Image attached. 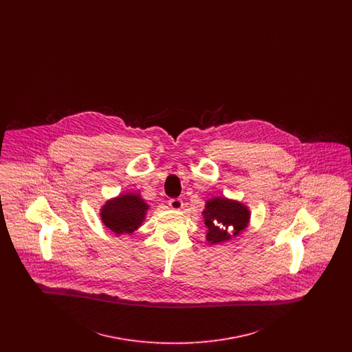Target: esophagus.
I'll return each instance as SVG.
<instances>
[{
  "label": "esophagus",
  "mask_w": 352,
  "mask_h": 352,
  "mask_svg": "<svg viewBox=\"0 0 352 352\" xmlns=\"http://www.w3.org/2000/svg\"><path fill=\"white\" fill-rule=\"evenodd\" d=\"M168 206H170V208H173V210H181V208L184 207V201L179 199V198H171V199L168 201Z\"/></svg>",
  "instance_id": "obj_1"
}]
</instances>
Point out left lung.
<instances>
[{
    "label": "left lung",
    "mask_w": 352,
    "mask_h": 352,
    "mask_svg": "<svg viewBox=\"0 0 352 352\" xmlns=\"http://www.w3.org/2000/svg\"><path fill=\"white\" fill-rule=\"evenodd\" d=\"M204 224L207 226V241L218 244L237 236L247 228L250 210L239 201L226 198H212L207 201L203 211Z\"/></svg>",
    "instance_id": "8db88e82"
}]
</instances>
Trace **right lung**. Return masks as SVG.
Listing matches in <instances>:
<instances>
[{"label":"right lung","mask_w":352,"mask_h":352,"mask_svg":"<svg viewBox=\"0 0 352 352\" xmlns=\"http://www.w3.org/2000/svg\"><path fill=\"white\" fill-rule=\"evenodd\" d=\"M148 208L140 194H122L102 206L101 220L116 234H132L144 221Z\"/></svg>","instance_id":"right-lung-1"}]
</instances>
